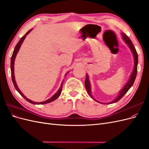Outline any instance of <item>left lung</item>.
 I'll use <instances>...</instances> for the list:
<instances>
[{
	"label": "left lung",
	"instance_id": "obj_1",
	"mask_svg": "<svg viewBox=\"0 0 149 149\" xmlns=\"http://www.w3.org/2000/svg\"><path fill=\"white\" fill-rule=\"evenodd\" d=\"M122 37H123L124 41L129 46V47L130 49V50H131V52L133 54V56H134V70L132 71V73L131 75H130L129 80L128 81L127 83L125 84V85L124 86V88L121 89V91L119 92V94H118V97H117L115 99V100H114L113 101L109 102L108 104H112V103H114L116 102H118V101H119L120 99L125 95V94L129 91V89L132 86V85L134 83V81H135V79H136V76H137V65H138V55H137V53L136 52V48H134V45H133L132 41L130 40V38L127 37V35H126L124 33H122ZM84 84H85V88H86V89L87 92L89 95V96L91 97V98H93V100H95L96 101H97L98 102H100L96 101L94 98H93V97L92 96L91 84H90L89 80V77H88V74H86V79H85ZM102 104H104V103H102Z\"/></svg>",
	"mask_w": 149,
	"mask_h": 149
}]
</instances>
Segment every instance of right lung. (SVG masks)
Returning a JSON list of instances; mask_svg holds the SVG:
<instances>
[{
	"label": "right lung",
	"instance_id": "obj_1",
	"mask_svg": "<svg viewBox=\"0 0 149 149\" xmlns=\"http://www.w3.org/2000/svg\"><path fill=\"white\" fill-rule=\"evenodd\" d=\"M31 30H32V29H31V30H30L29 31H28L27 32H26V33H25V35H24L23 36V37H22L20 38V40H19V42H18L17 44L16 45V46H15V47L14 50H13V54H12V57H11V60H10V68H11L12 80V82H13V85H14V87H15V88L16 89L17 91L18 92H19V94H20V95H21L22 97H24V98L25 99V100H26V101H27L28 102H30V103H31V104H43L49 103V102H52V101H55V100H56V99H57L58 97H59V96H60L61 91H62L63 84V81H62V83H61V86H60V89H58V91L55 94H54V95H53L52 97H51L50 98H49V100H46V101L41 102H34V101H31V100H29V99H28L27 97H26L24 96V94L20 91V90L19 89V88H18L17 85V84H16V81H15V76H14V61H15V59L16 55H17V54L18 52H19V49H20V47H21V45L22 44V43H23L24 39L25 38L26 36L30 32ZM68 73L65 74V76H66V74H68Z\"/></svg>",
	"mask_w": 149,
	"mask_h": 149
}]
</instances>
